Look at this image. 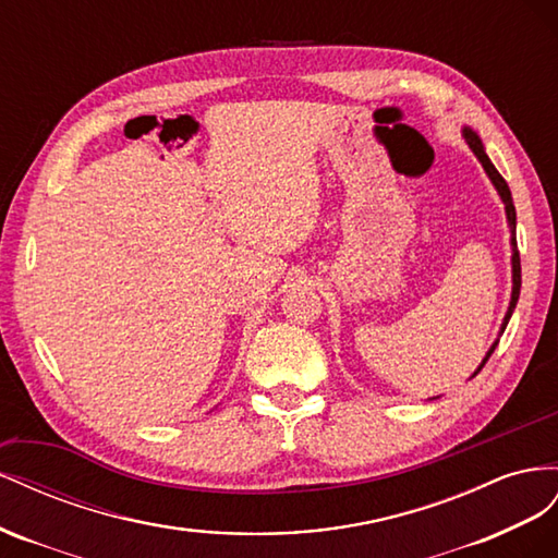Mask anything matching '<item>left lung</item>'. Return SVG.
I'll return each instance as SVG.
<instances>
[{"label":"left lung","mask_w":558,"mask_h":558,"mask_svg":"<svg viewBox=\"0 0 558 558\" xmlns=\"http://www.w3.org/2000/svg\"><path fill=\"white\" fill-rule=\"evenodd\" d=\"M463 135H465V142L470 145V149L474 151V156L480 158V163L484 166V170H486V174L490 178V182H493V186L498 189V194H500V198H502V203H505V213H507V221H509V231H512V299H509V308H507V313H505V320H502V327H500V333L505 331V327H507V323H509V317H512V313H514V308H517V301H519V290H521V259H519V250H517V210H514V203H512V194H509V186H507V182L502 180V174L496 170V166L490 163V158L486 156V151H484V145H482V140H480V135H476L474 131H470V129H465L463 131ZM496 345H498V339H496V343H493L490 348H488V353H486V357H484V362L480 364V369L474 372V376L482 372V367L486 364V360L493 355V350H496Z\"/></svg>","instance_id":"1"}]
</instances>
